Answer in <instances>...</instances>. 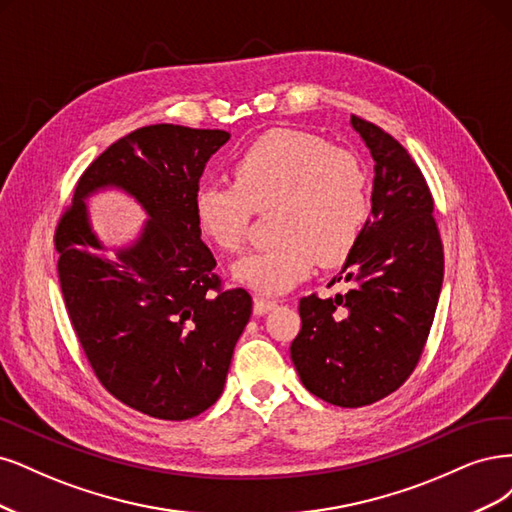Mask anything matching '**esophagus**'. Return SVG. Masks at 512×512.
<instances>
[{"label":"esophagus","instance_id":"obj_1","mask_svg":"<svg viewBox=\"0 0 512 512\" xmlns=\"http://www.w3.org/2000/svg\"><path fill=\"white\" fill-rule=\"evenodd\" d=\"M276 306V302L274 300H266V298H255V302H253V310H255V315H266V312H270L272 308Z\"/></svg>","mask_w":512,"mask_h":512}]
</instances>
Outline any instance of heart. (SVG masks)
<instances>
[{
	"mask_svg": "<svg viewBox=\"0 0 512 512\" xmlns=\"http://www.w3.org/2000/svg\"><path fill=\"white\" fill-rule=\"evenodd\" d=\"M234 185L195 189L200 232L225 253L240 251L253 210H272L278 242L244 255L238 283L259 293H283L323 266L349 257L370 219V178L353 153L298 129H272L232 161Z\"/></svg>",
	"mask_w": 512,
	"mask_h": 512,
	"instance_id": "heart-1",
	"label": "heart"
}]
</instances>
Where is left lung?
Here are the masks:
<instances>
[{
	"label": "left lung",
	"instance_id": "obj_1",
	"mask_svg": "<svg viewBox=\"0 0 512 512\" xmlns=\"http://www.w3.org/2000/svg\"><path fill=\"white\" fill-rule=\"evenodd\" d=\"M351 123L374 159L372 217L334 283L349 291L300 300L291 361L317 398L359 408L387 398L417 368L442 289L434 197L406 148L378 125Z\"/></svg>",
	"mask_w": 512,
	"mask_h": 512
}]
</instances>
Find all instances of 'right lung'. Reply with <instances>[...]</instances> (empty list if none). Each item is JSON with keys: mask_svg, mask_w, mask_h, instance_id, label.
<instances>
[{"mask_svg": "<svg viewBox=\"0 0 512 512\" xmlns=\"http://www.w3.org/2000/svg\"><path fill=\"white\" fill-rule=\"evenodd\" d=\"M223 129L148 125L82 172L55 229L57 272L76 338L97 381L142 415L185 421L223 393L234 346L251 319L244 289H225L193 214L206 161ZM119 186L149 214L139 242L101 255L81 202Z\"/></svg>", "mask_w": 512, "mask_h": 512, "instance_id": "obj_1", "label": "right lung"}]
</instances>
